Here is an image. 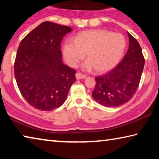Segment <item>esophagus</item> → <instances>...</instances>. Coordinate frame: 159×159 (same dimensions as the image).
I'll list each match as a JSON object with an SVG mask.
<instances>
[{"label":"esophagus","mask_w":159,"mask_h":159,"mask_svg":"<svg viewBox=\"0 0 159 159\" xmlns=\"http://www.w3.org/2000/svg\"><path fill=\"white\" fill-rule=\"evenodd\" d=\"M76 79H78V80L84 79L86 78V76L84 74H82L81 73H77V74H76Z\"/></svg>","instance_id":"obj_1"}]
</instances>
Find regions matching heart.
<instances>
[{"label":"heart","mask_w":159,"mask_h":159,"mask_svg":"<svg viewBox=\"0 0 159 159\" xmlns=\"http://www.w3.org/2000/svg\"><path fill=\"white\" fill-rule=\"evenodd\" d=\"M126 47L125 37L104 29H90L78 34L74 41L67 39L62 45L66 63L76 66L86 53L83 68L103 73L114 68L121 60Z\"/></svg>","instance_id":"heart-1"}]
</instances>
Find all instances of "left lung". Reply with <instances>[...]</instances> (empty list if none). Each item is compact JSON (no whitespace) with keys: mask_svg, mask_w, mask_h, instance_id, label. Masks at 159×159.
<instances>
[{"mask_svg":"<svg viewBox=\"0 0 159 159\" xmlns=\"http://www.w3.org/2000/svg\"><path fill=\"white\" fill-rule=\"evenodd\" d=\"M129 47L123 60L104 76L96 77L93 99L106 107L124 104L133 98L139 84L144 58L138 41L128 32Z\"/></svg>","mask_w":159,"mask_h":159,"instance_id":"left-lung-1","label":"left lung"}]
</instances>
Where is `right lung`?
Wrapping results in <instances>:
<instances>
[{
	"label": "right lung",
	"mask_w": 159,
	"mask_h": 159,
	"mask_svg": "<svg viewBox=\"0 0 159 159\" xmlns=\"http://www.w3.org/2000/svg\"><path fill=\"white\" fill-rule=\"evenodd\" d=\"M72 29L44 21L21 41L15 76L21 95L34 108L52 111L65 102L76 71L62 62L63 37Z\"/></svg>",
	"instance_id": "add662e5"
}]
</instances>
